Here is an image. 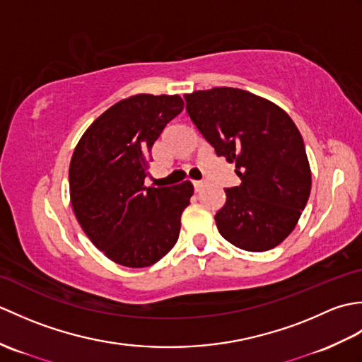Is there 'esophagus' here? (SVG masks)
<instances>
[{
    "label": "esophagus",
    "instance_id": "1",
    "mask_svg": "<svg viewBox=\"0 0 362 362\" xmlns=\"http://www.w3.org/2000/svg\"><path fill=\"white\" fill-rule=\"evenodd\" d=\"M193 187L196 191H201L205 187V182H193Z\"/></svg>",
    "mask_w": 362,
    "mask_h": 362
}]
</instances>
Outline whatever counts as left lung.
I'll list each match as a JSON object with an SVG mask.
<instances>
[{
	"instance_id": "obj_1",
	"label": "left lung",
	"mask_w": 362,
	"mask_h": 362,
	"mask_svg": "<svg viewBox=\"0 0 362 362\" xmlns=\"http://www.w3.org/2000/svg\"><path fill=\"white\" fill-rule=\"evenodd\" d=\"M187 113L241 183L226 188L219 233L249 252L274 249L294 230L311 191L303 138L279 105L249 91L218 87L185 95Z\"/></svg>"
}]
</instances>
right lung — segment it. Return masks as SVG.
<instances>
[{
    "label": "right lung",
    "instance_id": "obj_1",
    "mask_svg": "<svg viewBox=\"0 0 362 362\" xmlns=\"http://www.w3.org/2000/svg\"><path fill=\"white\" fill-rule=\"evenodd\" d=\"M183 110L177 95H136L112 105L83 134L70 163L76 218L115 263L146 267L163 258L180 233L194 188H146L151 148Z\"/></svg>",
    "mask_w": 362,
    "mask_h": 362
}]
</instances>
